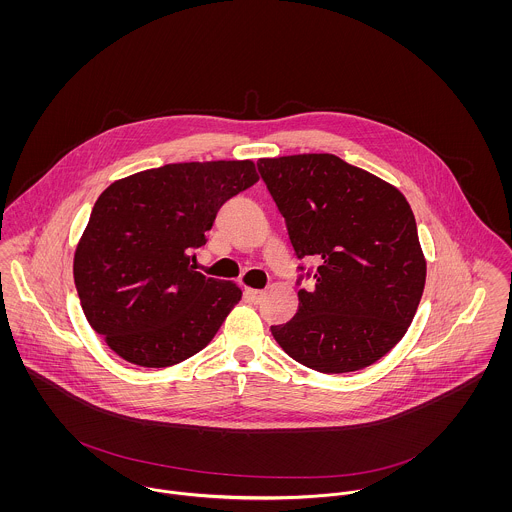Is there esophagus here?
<instances>
[{
	"label": "esophagus",
	"instance_id": "34e87169",
	"mask_svg": "<svg viewBox=\"0 0 512 512\" xmlns=\"http://www.w3.org/2000/svg\"><path fill=\"white\" fill-rule=\"evenodd\" d=\"M244 297H246L248 301H252V303H260V301H262V297H264V292H262V290L246 288V290H244Z\"/></svg>",
	"mask_w": 512,
	"mask_h": 512
}]
</instances>
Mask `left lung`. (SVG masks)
I'll list each match as a JSON object with an SVG mask.
<instances>
[{
    "instance_id": "8db88e82",
    "label": "left lung",
    "mask_w": 512,
    "mask_h": 512,
    "mask_svg": "<svg viewBox=\"0 0 512 512\" xmlns=\"http://www.w3.org/2000/svg\"><path fill=\"white\" fill-rule=\"evenodd\" d=\"M297 258L313 256L315 286L299 290L278 345L317 372H355L406 335L426 284V258L406 197L333 153L258 161Z\"/></svg>"
}]
</instances>
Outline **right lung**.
I'll use <instances>...</instances> for the list:
<instances>
[{"instance_id": "right-lung-1", "label": "right lung", "mask_w": 512, "mask_h": 512, "mask_svg": "<svg viewBox=\"0 0 512 512\" xmlns=\"http://www.w3.org/2000/svg\"><path fill=\"white\" fill-rule=\"evenodd\" d=\"M258 181L252 159L189 161L114 181L74 250L90 327L124 361L177 365L217 335L242 290L191 266L222 203Z\"/></svg>"}]
</instances>
